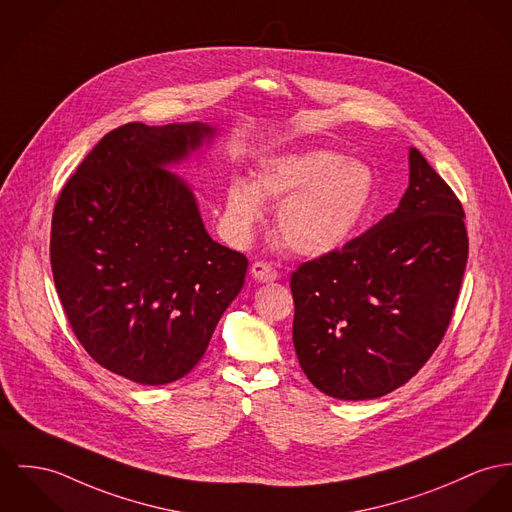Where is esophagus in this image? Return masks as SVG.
I'll return each mask as SVG.
<instances>
[{
    "mask_svg": "<svg viewBox=\"0 0 512 512\" xmlns=\"http://www.w3.org/2000/svg\"><path fill=\"white\" fill-rule=\"evenodd\" d=\"M251 276L259 282H273L278 278V273H276L273 265H269L265 261H257V263L251 265Z\"/></svg>",
    "mask_w": 512,
    "mask_h": 512,
    "instance_id": "1",
    "label": "esophagus"
}]
</instances>
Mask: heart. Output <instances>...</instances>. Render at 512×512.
Returning a JSON list of instances; mask_svg holds the SVG:
<instances>
[{
	"instance_id": "b5f03b06",
	"label": "heart",
	"mask_w": 512,
	"mask_h": 512,
	"mask_svg": "<svg viewBox=\"0 0 512 512\" xmlns=\"http://www.w3.org/2000/svg\"><path fill=\"white\" fill-rule=\"evenodd\" d=\"M372 195L368 165L331 150H306L267 159L253 185L234 181L226 216L237 236H247L263 218V200L282 202L276 216L280 239L300 255L319 257L351 237Z\"/></svg>"
}]
</instances>
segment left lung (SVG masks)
I'll return each instance as SVG.
<instances>
[{"label":"left lung","instance_id":"obj_1","mask_svg":"<svg viewBox=\"0 0 512 512\" xmlns=\"http://www.w3.org/2000/svg\"><path fill=\"white\" fill-rule=\"evenodd\" d=\"M462 202L417 148L395 212L292 276V341L308 380L337 399L409 382L440 345L468 263Z\"/></svg>","mask_w":512,"mask_h":512}]
</instances>
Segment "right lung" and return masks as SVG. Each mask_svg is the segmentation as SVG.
<instances>
[{"instance_id": "obj_1", "label": "right lung", "mask_w": 512, "mask_h": 512, "mask_svg": "<svg viewBox=\"0 0 512 512\" xmlns=\"http://www.w3.org/2000/svg\"><path fill=\"white\" fill-rule=\"evenodd\" d=\"M204 136L200 122L118 126L54 204L50 267L72 331L136 384L189 374L247 273V257L208 236L191 189L163 169Z\"/></svg>"}]
</instances>
